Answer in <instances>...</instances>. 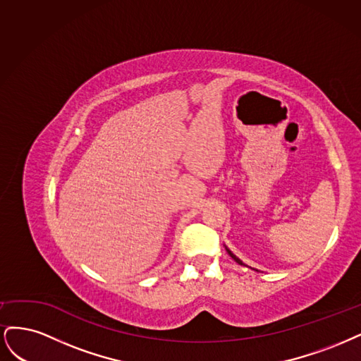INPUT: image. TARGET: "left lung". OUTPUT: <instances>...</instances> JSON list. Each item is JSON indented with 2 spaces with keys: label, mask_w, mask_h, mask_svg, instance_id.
Returning <instances> with one entry per match:
<instances>
[{
  "label": "left lung",
  "mask_w": 361,
  "mask_h": 361,
  "mask_svg": "<svg viewBox=\"0 0 361 361\" xmlns=\"http://www.w3.org/2000/svg\"><path fill=\"white\" fill-rule=\"evenodd\" d=\"M226 250H228V253H229V257H231V258H232V259H234V261H235V262H238V264H240V265H244V264H243V262H241V261H240V259H238V258H237V257H235V255H234V253H232V252H231V250H229V249H226Z\"/></svg>",
  "instance_id": "1"
}]
</instances>
